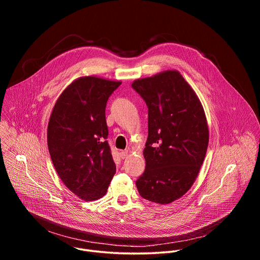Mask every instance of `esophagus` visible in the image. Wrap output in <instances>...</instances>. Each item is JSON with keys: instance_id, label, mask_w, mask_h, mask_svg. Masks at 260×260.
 <instances>
[{"instance_id": "obj_1", "label": "esophagus", "mask_w": 260, "mask_h": 260, "mask_svg": "<svg viewBox=\"0 0 260 260\" xmlns=\"http://www.w3.org/2000/svg\"><path fill=\"white\" fill-rule=\"evenodd\" d=\"M120 156H121L122 159H124V158H126L128 156V152L127 151H121L120 152Z\"/></svg>"}]
</instances>
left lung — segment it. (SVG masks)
Here are the masks:
<instances>
[{
  "label": "left lung",
  "mask_w": 260,
  "mask_h": 260,
  "mask_svg": "<svg viewBox=\"0 0 260 260\" xmlns=\"http://www.w3.org/2000/svg\"><path fill=\"white\" fill-rule=\"evenodd\" d=\"M132 87L148 107L146 169L137 188L143 199L168 205L190 189L204 162L209 144L205 111L176 70L137 79Z\"/></svg>",
  "instance_id": "8db88e82"
}]
</instances>
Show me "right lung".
Masks as SVG:
<instances>
[{
  "label": "right lung",
  "mask_w": 260,
  "mask_h": 260,
  "mask_svg": "<svg viewBox=\"0 0 260 260\" xmlns=\"http://www.w3.org/2000/svg\"><path fill=\"white\" fill-rule=\"evenodd\" d=\"M121 81L83 76L58 96L49 118L47 144L66 186L83 201L103 198L116 166L108 142L105 109Z\"/></svg>",
  "instance_id": "obj_1"
}]
</instances>
